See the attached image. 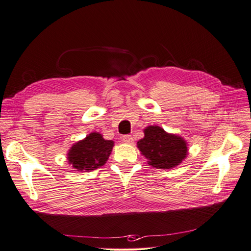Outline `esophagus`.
I'll return each instance as SVG.
<instances>
[{
  "label": "esophagus",
  "instance_id": "1",
  "mask_svg": "<svg viewBox=\"0 0 251 251\" xmlns=\"http://www.w3.org/2000/svg\"><path fill=\"white\" fill-rule=\"evenodd\" d=\"M121 140H123L124 142H126V143H133L134 142V139L131 135H125L121 137Z\"/></svg>",
  "mask_w": 251,
  "mask_h": 251
}]
</instances>
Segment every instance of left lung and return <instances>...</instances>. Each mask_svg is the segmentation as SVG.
<instances>
[{"instance_id": "obj_1", "label": "left lung", "mask_w": 251, "mask_h": 251, "mask_svg": "<svg viewBox=\"0 0 251 251\" xmlns=\"http://www.w3.org/2000/svg\"><path fill=\"white\" fill-rule=\"evenodd\" d=\"M143 132L144 137L137 142V147L153 168L173 169L186 158L187 142L181 136L166 133L158 126H150Z\"/></svg>"}]
</instances>
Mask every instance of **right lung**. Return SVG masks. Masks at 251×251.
Instances as JSON below:
<instances>
[{"mask_svg": "<svg viewBox=\"0 0 251 251\" xmlns=\"http://www.w3.org/2000/svg\"><path fill=\"white\" fill-rule=\"evenodd\" d=\"M113 147V140H105L101 134L93 132L73 144L68 151V162L76 171H94L107 162Z\"/></svg>", "mask_w": 251, "mask_h": 251, "instance_id": "obj_1", "label": "right lung"}]
</instances>
